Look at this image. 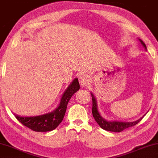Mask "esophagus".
I'll return each instance as SVG.
<instances>
[{"instance_id":"1","label":"esophagus","mask_w":158,"mask_h":158,"mask_svg":"<svg viewBox=\"0 0 158 158\" xmlns=\"http://www.w3.org/2000/svg\"><path fill=\"white\" fill-rule=\"evenodd\" d=\"M79 84L81 86H86L89 84V77L87 74H82L79 77Z\"/></svg>"}]
</instances>
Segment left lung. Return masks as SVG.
<instances>
[{
	"label": "left lung",
	"instance_id": "obj_1",
	"mask_svg": "<svg viewBox=\"0 0 158 158\" xmlns=\"http://www.w3.org/2000/svg\"><path fill=\"white\" fill-rule=\"evenodd\" d=\"M140 43L143 44L146 49V46L144 42H143L140 39H139ZM91 97H92V114L93 116L95 119V121L97 122V123L99 125L100 127L103 128V130L111 131V132H121L122 131L125 130V129L130 128V127L134 126L135 125L139 123V122L143 119V118H140L138 121H133V122H121V121H108L106 120L103 119V118L101 116V115L98 111L97 109V103H96V100L95 97H94V94L91 93Z\"/></svg>",
	"mask_w": 158,
	"mask_h": 158
}]
</instances>
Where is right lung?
<instances>
[{"label":"right lung","mask_w":158,"mask_h":158,"mask_svg":"<svg viewBox=\"0 0 158 158\" xmlns=\"http://www.w3.org/2000/svg\"><path fill=\"white\" fill-rule=\"evenodd\" d=\"M80 88L78 79H75L66 89L60 103L53 112L37 116L22 117L15 115V118L25 126L36 132H47L55 129L64 118L67 106L73 94Z\"/></svg>","instance_id":"right-lung-1"}]
</instances>
